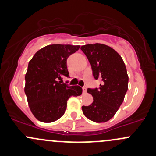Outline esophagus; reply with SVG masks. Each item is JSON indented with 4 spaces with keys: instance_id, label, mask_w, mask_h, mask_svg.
Here are the masks:
<instances>
[{
    "instance_id": "esophagus-1",
    "label": "esophagus",
    "mask_w": 156,
    "mask_h": 156,
    "mask_svg": "<svg viewBox=\"0 0 156 156\" xmlns=\"http://www.w3.org/2000/svg\"><path fill=\"white\" fill-rule=\"evenodd\" d=\"M82 90H83V93H87V88L86 87H82Z\"/></svg>"
}]
</instances>
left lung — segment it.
I'll return each mask as SVG.
<instances>
[{"mask_svg": "<svg viewBox=\"0 0 156 156\" xmlns=\"http://www.w3.org/2000/svg\"><path fill=\"white\" fill-rule=\"evenodd\" d=\"M91 65L96 80L101 79L99 88H88L93 97L89 106H82L83 114L96 122H105L115 115L128 90L129 76L120 55L104 44H88L81 47Z\"/></svg>", "mask_w": 156, "mask_h": 156, "instance_id": "obj_1", "label": "left lung"}]
</instances>
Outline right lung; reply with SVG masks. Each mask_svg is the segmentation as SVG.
Returning a JSON list of instances; mask_svg holds the SVG:
<instances>
[{"label":"right lung","instance_id":"right-lung-1","mask_svg":"<svg viewBox=\"0 0 156 156\" xmlns=\"http://www.w3.org/2000/svg\"><path fill=\"white\" fill-rule=\"evenodd\" d=\"M79 45H49L41 48L28 63L24 93L31 112L41 122H51L64 114L67 100L82 93L79 86L60 83L62 77L69 76L67 58Z\"/></svg>","mask_w":156,"mask_h":156}]
</instances>
